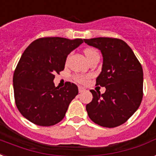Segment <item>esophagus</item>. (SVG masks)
Instances as JSON below:
<instances>
[{"label": "esophagus", "mask_w": 156, "mask_h": 156, "mask_svg": "<svg viewBox=\"0 0 156 156\" xmlns=\"http://www.w3.org/2000/svg\"><path fill=\"white\" fill-rule=\"evenodd\" d=\"M78 89H79L80 93H82V92L84 90V88H83V87H81V86H79L78 87Z\"/></svg>", "instance_id": "obj_1"}]
</instances>
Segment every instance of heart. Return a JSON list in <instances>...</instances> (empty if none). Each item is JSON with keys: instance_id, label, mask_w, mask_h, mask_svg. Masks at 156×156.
Segmentation results:
<instances>
[{"instance_id": "b5f03b06", "label": "heart", "mask_w": 156, "mask_h": 156, "mask_svg": "<svg viewBox=\"0 0 156 156\" xmlns=\"http://www.w3.org/2000/svg\"><path fill=\"white\" fill-rule=\"evenodd\" d=\"M96 53H98V52L94 49H87L84 50V54H85L87 59H89L93 54H96ZM88 78H89V76H82V75H76V76H74L75 81L77 82V83H80V84L85 83Z\"/></svg>"}]
</instances>
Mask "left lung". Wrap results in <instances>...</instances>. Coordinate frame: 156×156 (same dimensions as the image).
I'll list each match as a JSON object with an SVG mask.
<instances>
[{
	"instance_id": "8db88e82",
	"label": "left lung",
	"mask_w": 156,
	"mask_h": 156,
	"mask_svg": "<svg viewBox=\"0 0 156 156\" xmlns=\"http://www.w3.org/2000/svg\"><path fill=\"white\" fill-rule=\"evenodd\" d=\"M84 41L102 52L103 64L96 85L106 88L104 94L90 90L93 100L86 105L89 117L102 127L119 126L134 114L142 102V65L132 49L122 40L98 37Z\"/></svg>"
}]
</instances>
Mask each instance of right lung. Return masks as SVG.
I'll return each instance as SVG.
<instances>
[{"instance_id":"obj_1","label":"right lung","mask_w":156,"mask_h":156,"mask_svg":"<svg viewBox=\"0 0 156 156\" xmlns=\"http://www.w3.org/2000/svg\"><path fill=\"white\" fill-rule=\"evenodd\" d=\"M82 39L42 37L29 44L22 54L13 77L15 104L27 119L39 126H52L65 116L78 87L66 82L55 87V73L64 70L67 55Z\"/></svg>"}]
</instances>
